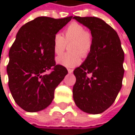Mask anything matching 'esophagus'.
I'll return each mask as SVG.
<instances>
[{"instance_id": "1", "label": "esophagus", "mask_w": 135, "mask_h": 135, "mask_svg": "<svg viewBox=\"0 0 135 135\" xmlns=\"http://www.w3.org/2000/svg\"><path fill=\"white\" fill-rule=\"evenodd\" d=\"M68 72H69V73H73V69H68Z\"/></svg>"}]
</instances>
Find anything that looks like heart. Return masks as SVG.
<instances>
[{
    "label": "heart",
    "instance_id": "heart-1",
    "mask_svg": "<svg viewBox=\"0 0 135 135\" xmlns=\"http://www.w3.org/2000/svg\"><path fill=\"white\" fill-rule=\"evenodd\" d=\"M73 42L70 45L71 52L65 53L56 58L59 65L72 68L78 66L83 57H87L92 48L93 39L91 33L85 30L83 25L72 22L63 31V37L60 33L54 35L52 47L55 55L62 54L66 46V43Z\"/></svg>",
    "mask_w": 135,
    "mask_h": 135
}]
</instances>
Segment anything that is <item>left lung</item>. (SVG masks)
<instances>
[{
	"mask_svg": "<svg viewBox=\"0 0 135 135\" xmlns=\"http://www.w3.org/2000/svg\"><path fill=\"white\" fill-rule=\"evenodd\" d=\"M73 18L91 30L93 39L90 54L73 71V100L83 112L99 114L113 105L121 89L124 52L117 33L102 19L79 16Z\"/></svg>",
	"mask_w": 135,
	"mask_h": 135,
	"instance_id": "left-lung-1",
	"label": "left lung"
}]
</instances>
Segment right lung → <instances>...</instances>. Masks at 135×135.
<instances>
[{"label": "right lung", "instance_id": "obj_1", "mask_svg": "<svg viewBox=\"0 0 135 135\" xmlns=\"http://www.w3.org/2000/svg\"><path fill=\"white\" fill-rule=\"evenodd\" d=\"M72 18L37 17L22 26L16 34L8 55V87L15 102L26 112L46 109L68 73L66 67L55 64L52 39ZM50 69L51 74L44 73Z\"/></svg>", "mask_w": 135, "mask_h": 135}]
</instances>
